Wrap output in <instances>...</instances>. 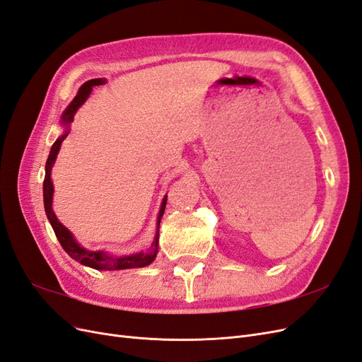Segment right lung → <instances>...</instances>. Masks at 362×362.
Masks as SVG:
<instances>
[{
    "label": "right lung",
    "mask_w": 362,
    "mask_h": 362,
    "mask_svg": "<svg viewBox=\"0 0 362 362\" xmlns=\"http://www.w3.org/2000/svg\"><path fill=\"white\" fill-rule=\"evenodd\" d=\"M105 80L103 78H96V80H89L86 81L81 87L78 93L72 100V103L69 104V107L64 110L63 116H62V124L63 125H69L74 116L76 113V110L84 104V101L89 98L90 92H92V87L93 86H101L104 84ZM68 136V129L64 131V134H62L56 141H54V145L49 151V156L47 160V166H45V180H43V204H45V211L48 216V221L54 229V233H56V237L60 242L62 247L68 252V255L71 258H74L75 261L81 262L83 266L87 267H92L96 270H124V269H137V267H145L148 264H151L152 261L156 259L157 257V252H158V228H160V221L164 214V208H166V201H168V196H164L161 208H160V213H158V226H157V234L154 238V243L149 247L148 252H139V254L134 255H125V257H115V255H108L107 252L104 250H87L84 247H81L78 243L75 242V238L72 237L69 229L64 228L60 222L59 218L56 217L52 211V193H54V187H52V181H51V169H52V164L57 158V154L60 151V145L62 141L66 139Z\"/></svg>",
    "instance_id": "right-lung-1"
}]
</instances>
